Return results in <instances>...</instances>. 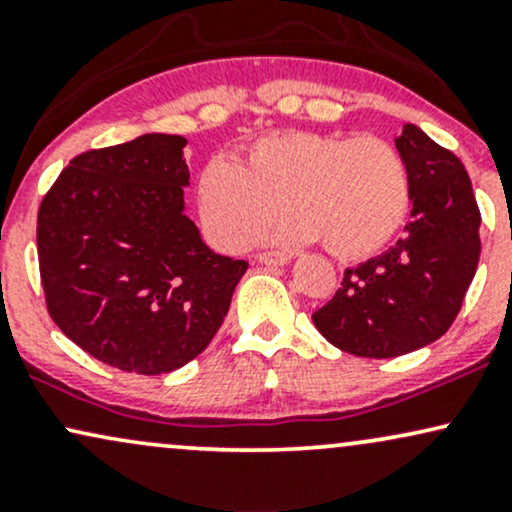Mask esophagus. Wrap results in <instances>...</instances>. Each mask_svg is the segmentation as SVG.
I'll list each match as a JSON object with an SVG mask.
<instances>
[{"mask_svg":"<svg viewBox=\"0 0 512 512\" xmlns=\"http://www.w3.org/2000/svg\"><path fill=\"white\" fill-rule=\"evenodd\" d=\"M255 260L260 264H267V267H284V264L289 262L291 257L284 255V252H260Z\"/></svg>","mask_w":512,"mask_h":512,"instance_id":"1","label":"esophagus"}]
</instances>
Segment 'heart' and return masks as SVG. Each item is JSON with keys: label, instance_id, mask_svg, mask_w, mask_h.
<instances>
[{"label": "heart", "instance_id": "b5f03b06", "mask_svg": "<svg viewBox=\"0 0 512 512\" xmlns=\"http://www.w3.org/2000/svg\"><path fill=\"white\" fill-rule=\"evenodd\" d=\"M404 158L378 137L281 132L252 144L248 161L211 158L197 180L204 228L216 245L243 250L286 211L284 243L322 240L339 260H361L390 243L409 214Z\"/></svg>", "mask_w": 512, "mask_h": 512}]
</instances>
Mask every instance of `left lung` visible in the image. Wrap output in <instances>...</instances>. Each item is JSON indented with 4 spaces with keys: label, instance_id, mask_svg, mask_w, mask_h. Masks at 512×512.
<instances>
[{
    "label": "left lung",
    "instance_id": "left-lung-1",
    "mask_svg": "<svg viewBox=\"0 0 512 512\" xmlns=\"http://www.w3.org/2000/svg\"><path fill=\"white\" fill-rule=\"evenodd\" d=\"M395 146L411 185L404 238L346 269L342 289L313 313L327 342L363 358L402 356L443 337L481 252V214L460 158L416 125H404Z\"/></svg>",
    "mask_w": 512,
    "mask_h": 512
}]
</instances>
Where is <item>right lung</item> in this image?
Listing matches in <instances>:
<instances>
[{"instance_id":"obj_1","label":"right lung","mask_w":512,"mask_h":512,"mask_svg":"<svg viewBox=\"0 0 512 512\" xmlns=\"http://www.w3.org/2000/svg\"><path fill=\"white\" fill-rule=\"evenodd\" d=\"M185 146L151 132L79 154L38 211L50 317L127 373H170L202 354L248 269L216 255L185 214Z\"/></svg>"}]
</instances>
